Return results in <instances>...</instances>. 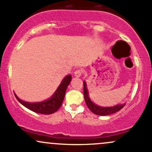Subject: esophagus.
Here are the masks:
<instances>
[{"mask_svg":"<svg viewBox=\"0 0 152 152\" xmlns=\"http://www.w3.org/2000/svg\"><path fill=\"white\" fill-rule=\"evenodd\" d=\"M82 70L81 69H78V70L74 71V76H76V77H80V76L82 75Z\"/></svg>","mask_w":152,"mask_h":152,"instance_id":"obj_1","label":"esophagus"}]
</instances>
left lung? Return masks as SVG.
<instances>
[{"label":"left lung","mask_w":152,"mask_h":152,"mask_svg":"<svg viewBox=\"0 0 152 152\" xmlns=\"http://www.w3.org/2000/svg\"><path fill=\"white\" fill-rule=\"evenodd\" d=\"M83 95H84L85 102H86L88 108L92 113L96 115L106 116V115L114 114L116 111H118L119 110H121L124 106V104H121V105L120 104V105L112 106V107H101V106H96V104H94L91 101L89 97H88V90H87L86 84L85 81L83 82Z\"/></svg>","instance_id":"obj_1"}]
</instances>
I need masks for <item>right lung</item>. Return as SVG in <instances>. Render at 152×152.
<instances>
[{
  "label": "right lung",
  "instance_id": "obj_1",
  "mask_svg": "<svg viewBox=\"0 0 152 152\" xmlns=\"http://www.w3.org/2000/svg\"><path fill=\"white\" fill-rule=\"evenodd\" d=\"M71 81V76H66L64 78L61 83L60 86H58V89L55 92L48 100L45 101L43 102H38V103H28L23 102V101L20 100V99L15 94V98L22 105H23L25 107L28 108V109L31 111H34L36 113L42 114H51L53 113H55L59 109V108L61 106L63 101L64 99L65 96V93L66 88L69 85Z\"/></svg>",
  "mask_w": 152,
  "mask_h": 152
}]
</instances>
